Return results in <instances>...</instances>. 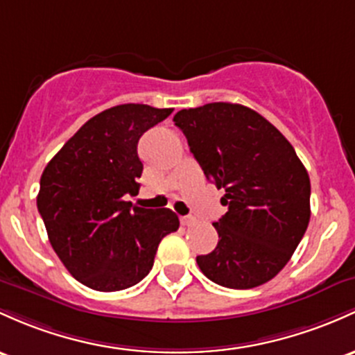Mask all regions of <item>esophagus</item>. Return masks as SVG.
<instances>
[{
	"label": "esophagus",
	"instance_id": "esophagus-1",
	"mask_svg": "<svg viewBox=\"0 0 355 355\" xmlns=\"http://www.w3.org/2000/svg\"><path fill=\"white\" fill-rule=\"evenodd\" d=\"M180 222H182V225H192V224H196V217L182 216L180 217Z\"/></svg>",
	"mask_w": 355,
	"mask_h": 355
}]
</instances>
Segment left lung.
I'll return each mask as SVG.
<instances>
[{
  "instance_id": "1",
  "label": "left lung",
  "mask_w": 355,
  "mask_h": 355,
  "mask_svg": "<svg viewBox=\"0 0 355 355\" xmlns=\"http://www.w3.org/2000/svg\"><path fill=\"white\" fill-rule=\"evenodd\" d=\"M175 126L207 180L224 189L227 212L214 222L219 243L197 256L217 285L248 290L275 278L302 241L310 220V177L290 141L256 111L210 103L182 109Z\"/></svg>"
}]
</instances>
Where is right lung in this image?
Segmentation results:
<instances>
[{"instance_id": "add662e5", "label": "right lung", "mask_w": 355, "mask_h": 355, "mask_svg": "<svg viewBox=\"0 0 355 355\" xmlns=\"http://www.w3.org/2000/svg\"><path fill=\"white\" fill-rule=\"evenodd\" d=\"M173 109L121 104L99 112L49 162L37 207L49 241L77 282L119 291L141 282L159 241L180 225L170 209H143L138 196L143 163L138 141Z\"/></svg>"}]
</instances>
